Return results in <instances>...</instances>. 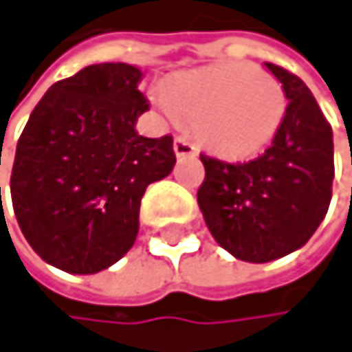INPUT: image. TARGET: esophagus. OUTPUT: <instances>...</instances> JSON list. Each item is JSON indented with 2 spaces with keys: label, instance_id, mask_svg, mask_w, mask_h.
I'll return each instance as SVG.
<instances>
[{
  "label": "esophagus",
  "instance_id": "obj_1",
  "mask_svg": "<svg viewBox=\"0 0 352 352\" xmlns=\"http://www.w3.org/2000/svg\"><path fill=\"white\" fill-rule=\"evenodd\" d=\"M173 150H175V156L177 158H184V156H196L198 150L192 141H188L186 137H175V143H173Z\"/></svg>",
  "mask_w": 352,
  "mask_h": 352
}]
</instances>
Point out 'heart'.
<instances>
[{
    "mask_svg": "<svg viewBox=\"0 0 352 352\" xmlns=\"http://www.w3.org/2000/svg\"><path fill=\"white\" fill-rule=\"evenodd\" d=\"M156 107L170 120L186 118L198 139L226 158H245L266 147L287 111L285 90L247 63L200 67L154 90Z\"/></svg>",
    "mask_w": 352,
    "mask_h": 352,
    "instance_id": "b5f03b06",
    "label": "heart"
}]
</instances>
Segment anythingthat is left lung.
<instances>
[{
	"label": "left lung",
	"instance_id": "left-lung-1",
	"mask_svg": "<svg viewBox=\"0 0 352 352\" xmlns=\"http://www.w3.org/2000/svg\"><path fill=\"white\" fill-rule=\"evenodd\" d=\"M266 67L289 101L268 150L249 162L200 154L198 207L209 232L236 260L253 264L308 243L329 209L333 182L331 126L313 92L283 67Z\"/></svg>",
	"mask_w": 352,
	"mask_h": 352
}]
</instances>
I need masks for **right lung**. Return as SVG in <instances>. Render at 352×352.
I'll return each instance as SVG.
<instances>
[{
    "instance_id": "add662e5",
    "label": "right lung",
    "mask_w": 352,
    "mask_h": 352,
    "mask_svg": "<svg viewBox=\"0 0 352 352\" xmlns=\"http://www.w3.org/2000/svg\"><path fill=\"white\" fill-rule=\"evenodd\" d=\"M141 69L88 65L35 105L10 177L12 207L44 262L94 274L135 245L145 188L175 166L173 137H143ZM1 192V188H0Z\"/></svg>"
}]
</instances>
